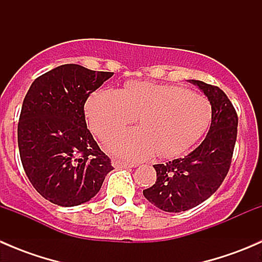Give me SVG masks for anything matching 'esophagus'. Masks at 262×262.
<instances>
[{
    "instance_id": "obj_1",
    "label": "esophagus",
    "mask_w": 262,
    "mask_h": 262,
    "mask_svg": "<svg viewBox=\"0 0 262 262\" xmlns=\"http://www.w3.org/2000/svg\"><path fill=\"white\" fill-rule=\"evenodd\" d=\"M112 165L114 166L115 168H132V167H134V165H130V163L123 162V161H119V160H113Z\"/></svg>"
}]
</instances>
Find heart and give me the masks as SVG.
Segmentation results:
<instances>
[{"label": "heart", "mask_w": 262, "mask_h": 262, "mask_svg": "<svg viewBox=\"0 0 262 262\" xmlns=\"http://www.w3.org/2000/svg\"><path fill=\"white\" fill-rule=\"evenodd\" d=\"M87 121L100 138L138 119L139 128L121 130L105 141L113 155L143 161L181 155L202 137L212 119L208 100L173 84L133 81L121 90L94 92L84 105Z\"/></svg>", "instance_id": "1"}]
</instances>
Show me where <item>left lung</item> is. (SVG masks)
<instances>
[{
  "mask_svg": "<svg viewBox=\"0 0 262 262\" xmlns=\"http://www.w3.org/2000/svg\"><path fill=\"white\" fill-rule=\"evenodd\" d=\"M189 82L199 87L212 105L209 132L184 158L153 166L157 180L143 190L148 202L170 213L191 209L216 191L228 173L237 138L238 118L227 95L203 81Z\"/></svg>",
  "mask_w": 262,
  "mask_h": 262,
  "instance_id": "1",
  "label": "left lung"
}]
</instances>
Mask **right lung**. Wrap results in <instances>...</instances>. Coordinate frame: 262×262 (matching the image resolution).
I'll return each mask as SVG.
<instances>
[{
    "label": "right lung",
    "instance_id": "add662e5",
    "mask_svg": "<svg viewBox=\"0 0 262 262\" xmlns=\"http://www.w3.org/2000/svg\"><path fill=\"white\" fill-rule=\"evenodd\" d=\"M113 75L63 64L36 78L24 99L17 125L21 162L31 185L53 204L89 202L113 170L83 112L90 94Z\"/></svg>",
    "mask_w": 262,
    "mask_h": 262
}]
</instances>
